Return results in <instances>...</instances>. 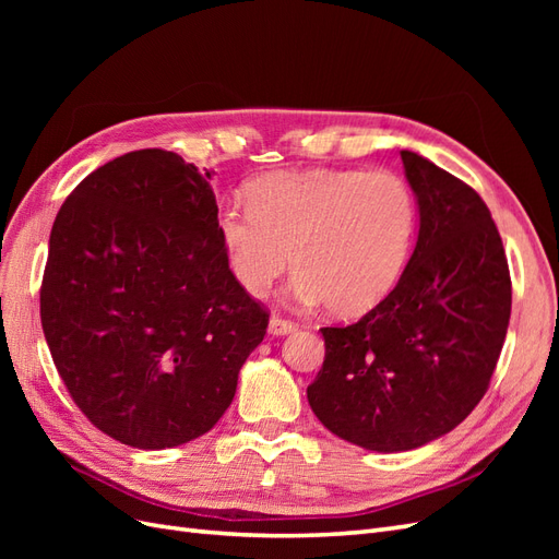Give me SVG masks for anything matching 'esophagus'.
<instances>
[{"label":"esophagus","mask_w":559,"mask_h":559,"mask_svg":"<svg viewBox=\"0 0 559 559\" xmlns=\"http://www.w3.org/2000/svg\"><path fill=\"white\" fill-rule=\"evenodd\" d=\"M267 331L273 335H286V333H294L296 331V324L289 319H282V317H270V324H267Z\"/></svg>","instance_id":"obj_1"}]
</instances>
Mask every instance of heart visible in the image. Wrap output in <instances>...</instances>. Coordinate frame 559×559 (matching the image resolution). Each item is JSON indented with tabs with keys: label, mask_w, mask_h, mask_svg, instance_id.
<instances>
[{
	"label": "heart",
	"mask_w": 559,
	"mask_h": 559,
	"mask_svg": "<svg viewBox=\"0 0 559 559\" xmlns=\"http://www.w3.org/2000/svg\"><path fill=\"white\" fill-rule=\"evenodd\" d=\"M247 202H226L216 228L228 265L251 296L286 270L302 306L361 317L392 294L417 235V198L392 170L270 173L247 183Z\"/></svg>",
	"instance_id": "obj_1"
}]
</instances>
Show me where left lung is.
<instances>
[{
	"instance_id": "8db88e82",
	"label": "left lung",
	"mask_w": 559,
	"mask_h": 559,
	"mask_svg": "<svg viewBox=\"0 0 559 559\" xmlns=\"http://www.w3.org/2000/svg\"><path fill=\"white\" fill-rule=\"evenodd\" d=\"M419 233L396 289L357 324L321 329L324 366L308 386L331 433L405 452L445 436L485 396L511 319V273L483 198L401 151Z\"/></svg>"
}]
</instances>
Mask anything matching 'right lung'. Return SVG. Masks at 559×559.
<instances>
[{
    "mask_svg": "<svg viewBox=\"0 0 559 559\" xmlns=\"http://www.w3.org/2000/svg\"><path fill=\"white\" fill-rule=\"evenodd\" d=\"M210 179L173 151H130L83 179L50 230V357L81 413L130 448L207 433L267 329L228 267Z\"/></svg>",
    "mask_w": 559,
    "mask_h": 559,
    "instance_id": "obj_1",
    "label": "right lung"
}]
</instances>
